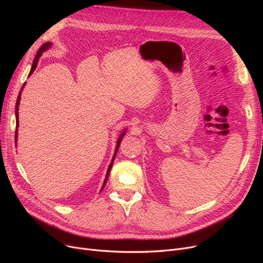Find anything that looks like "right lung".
Segmentation results:
<instances>
[{
	"label": "right lung",
	"mask_w": 263,
	"mask_h": 263,
	"mask_svg": "<svg viewBox=\"0 0 263 263\" xmlns=\"http://www.w3.org/2000/svg\"><path fill=\"white\" fill-rule=\"evenodd\" d=\"M51 45H52L51 43H46L45 45H43V46L40 47V49L38 50V52H37V54H36V58H35V60H34V62H33V65H32V68H31V71H30V74H29V76H31V74L34 72L35 69H36L37 64H38V61H39V58H40V55L43 54V52H45L47 49H49V48L51 47ZM24 85H25V84H23V86L21 87V90H20V92H19V95H18L17 102H16V119H17V126H16V128H18V127H19V120H18V118H19V112H18V110H19V104H20V99H21V91L23 90ZM124 133H126V131H123V132L121 133V135L119 136V139H118V141H117V145H116V149H115V154H114V157H113L112 162H110V164L108 165V168H107V172H106V176H105V179H104L103 185H102V187H101V191L103 190V187H104V185H105V183H106V181H107V178H108V175H109L110 168H112V166H113L114 159H115V157H116V154H117L118 148H119V145H120V142H121V140H122V137H123ZM17 137H18V131L16 130V134H15V142H17Z\"/></svg>",
	"instance_id": "add662e5"
}]
</instances>
